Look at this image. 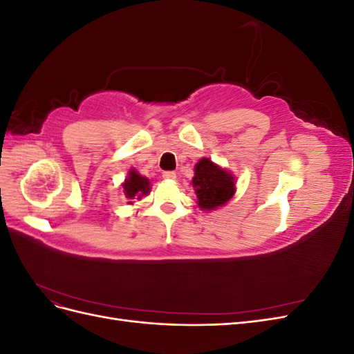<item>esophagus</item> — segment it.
I'll return each instance as SVG.
<instances>
[{"instance_id": "1", "label": "esophagus", "mask_w": 354, "mask_h": 354, "mask_svg": "<svg viewBox=\"0 0 354 354\" xmlns=\"http://www.w3.org/2000/svg\"><path fill=\"white\" fill-rule=\"evenodd\" d=\"M162 177L165 178V180H171V181H173V180H176V173H174V171H165V173L162 174Z\"/></svg>"}]
</instances>
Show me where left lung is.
Here are the masks:
<instances>
[{"mask_svg": "<svg viewBox=\"0 0 354 354\" xmlns=\"http://www.w3.org/2000/svg\"><path fill=\"white\" fill-rule=\"evenodd\" d=\"M192 186L196 194L198 207L211 212L226 205L236 194V177L209 158H201L195 165Z\"/></svg>", "mask_w": 354, "mask_h": 354, "instance_id": "obj_1", "label": "left lung"}]
</instances>
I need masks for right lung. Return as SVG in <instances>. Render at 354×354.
I'll list each match as a JSON object with an SVG mask.
<instances>
[{
    "label": "right lung",
    "instance_id": "obj_1",
    "mask_svg": "<svg viewBox=\"0 0 354 354\" xmlns=\"http://www.w3.org/2000/svg\"><path fill=\"white\" fill-rule=\"evenodd\" d=\"M121 186L128 205H133L136 201H140L151 192V181L142 174H138L134 168H130V171H128V176Z\"/></svg>",
    "mask_w": 354,
    "mask_h": 354
}]
</instances>
